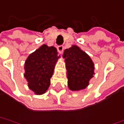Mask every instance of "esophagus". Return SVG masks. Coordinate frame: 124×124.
<instances>
[{
    "instance_id": "esophagus-1",
    "label": "esophagus",
    "mask_w": 124,
    "mask_h": 124,
    "mask_svg": "<svg viewBox=\"0 0 124 124\" xmlns=\"http://www.w3.org/2000/svg\"><path fill=\"white\" fill-rule=\"evenodd\" d=\"M63 46H59L58 47H57V50H58V51H59V52L60 53V54H61L62 52H63Z\"/></svg>"
}]
</instances>
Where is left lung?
<instances>
[{"instance_id":"8db88e82","label":"left lung","mask_w":124,"mask_h":124,"mask_svg":"<svg viewBox=\"0 0 124 124\" xmlns=\"http://www.w3.org/2000/svg\"><path fill=\"white\" fill-rule=\"evenodd\" d=\"M68 88L73 91L85 89L95 74L94 63L91 57L76 45L64 50Z\"/></svg>"}]
</instances>
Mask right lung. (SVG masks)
<instances>
[{
  "label": "right lung",
  "instance_id": "right-lung-1",
  "mask_svg": "<svg viewBox=\"0 0 124 124\" xmlns=\"http://www.w3.org/2000/svg\"><path fill=\"white\" fill-rule=\"evenodd\" d=\"M60 56L55 47L43 44L30 54L24 63V76L28 87L36 95L46 92Z\"/></svg>",
  "mask_w": 124,
  "mask_h": 124
}]
</instances>
